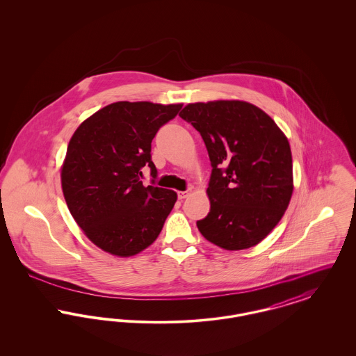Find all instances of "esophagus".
Returning <instances> with one entry per match:
<instances>
[{
	"mask_svg": "<svg viewBox=\"0 0 356 356\" xmlns=\"http://www.w3.org/2000/svg\"><path fill=\"white\" fill-rule=\"evenodd\" d=\"M189 192H191V189H186V191H180V192H177V197H179V200H184L186 197H188Z\"/></svg>",
	"mask_w": 356,
	"mask_h": 356,
	"instance_id": "1",
	"label": "esophagus"
}]
</instances>
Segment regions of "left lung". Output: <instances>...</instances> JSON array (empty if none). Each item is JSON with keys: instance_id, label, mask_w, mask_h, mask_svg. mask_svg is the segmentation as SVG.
<instances>
[{"instance_id": "left-lung-1", "label": "left lung", "mask_w": 356, "mask_h": 356, "mask_svg": "<svg viewBox=\"0 0 356 356\" xmlns=\"http://www.w3.org/2000/svg\"><path fill=\"white\" fill-rule=\"evenodd\" d=\"M180 118L203 137L212 173L197 228L228 251L254 247L283 218L293 191L287 137L260 108L237 100L188 104Z\"/></svg>"}]
</instances>
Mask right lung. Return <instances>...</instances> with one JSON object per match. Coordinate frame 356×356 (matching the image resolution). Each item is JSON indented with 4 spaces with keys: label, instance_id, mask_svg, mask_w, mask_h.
<instances>
[{
    "label": "right lung",
    "instance_id": "1",
    "mask_svg": "<svg viewBox=\"0 0 356 356\" xmlns=\"http://www.w3.org/2000/svg\"><path fill=\"white\" fill-rule=\"evenodd\" d=\"M181 104H109L76 129L61 170L69 211L102 251L134 256L149 247L177 200L175 191L154 186L151 143L175 119ZM152 170V186L139 179Z\"/></svg>",
    "mask_w": 356,
    "mask_h": 356
}]
</instances>
